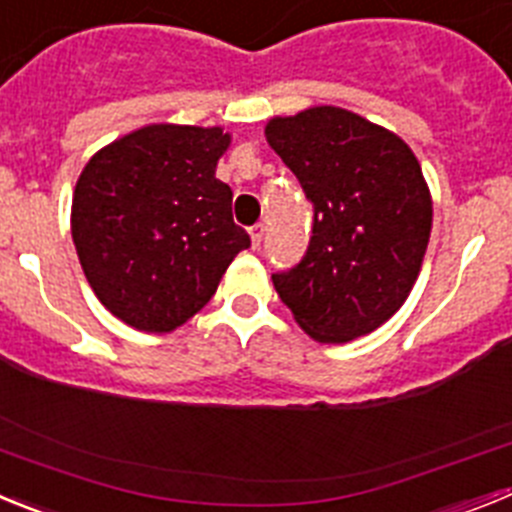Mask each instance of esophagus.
I'll use <instances>...</instances> for the list:
<instances>
[{"mask_svg":"<svg viewBox=\"0 0 512 512\" xmlns=\"http://www.w3.org/2000/svg\"><path fill=\"white\" fill-rule=\"evenodd\" d=\"M264 230H266V225H264V223H256V225H253L251 230H248V233H251V243H253V248H259L261 238H264Z\"/></svg>","mask_w":512,"mask_h":512,"instance_id":"esophagus-1","label":"esophagus"}]
</instances>
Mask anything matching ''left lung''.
<instances>
[{
  "instance_id": "8db88e82",
  "label": "left lung",
  "mask_w": 512,
  "mask_h": 512,
  "mask_svg": "<svg viewBox=\"0 0 512 512\" xmlns=\"http://www.w3.org/2000/svg\"><path fill=\"white\" fill-rule=\"evenodd\" d=\"M264 133L315 207L305 259L271 274L277 295L315 341L372 333L408 300L431 238L418 158L392 130L330 104L271 117Z\"/></svg>"
}]
</instances>
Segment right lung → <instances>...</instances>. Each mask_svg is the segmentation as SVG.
<instances>
[{
	"label": "right lung",
	"mask_w": 512,
	"mask_h": 512,
	"mask_svg": "<svg viewBox=\"0 0 512 512\" xmlns=\"http://www.w3.org/2000/svg\"><path fill=\"white\" fill-rule=\"evenodd\" d=\"M228 146L223 128L158 122L99 148L81 171L71 235L89 287L122 323L171 333L251 246L215 176Z\"/></svg>",
	"instance_id": "add662e5"
}]
</instances>
